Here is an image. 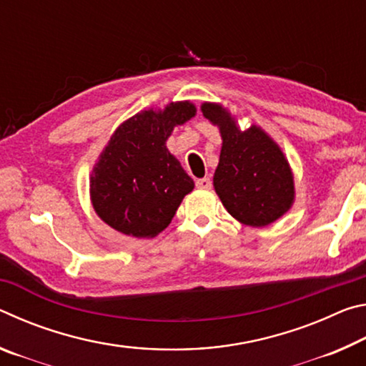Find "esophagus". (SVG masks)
<instances>
[{
    "mask_svg": "<svg viewBox=\"0 0 366 366\" xmlns=\"http://www.w3.org/2000/svg\"><path fill=\"white\" fill-rule=\"evenodd\" d=\"M195 185L198 189H209L212 187V181H209L208 177H202V179H197Z\"/></svg>",
    "mask_w": 366,
    "mask_h": 366,
    "instance_id": "esophagus-1",
    "label": "esophagus"
}]
</instances>
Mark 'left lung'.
I'll return each instance as SVG.
<instances>
[{"mask_svg":"<svg viewBox=\"0 0 366 366\" xmlns=\"http://www.w3.org/2000/svg\"><path fill=\"white\" fill-rule=\"evenodd\" d=\"M202 113L219 127L222 139L213 185L227 213L245 226L263 227L294 203V176L280 145L262 127L240 131L218 103H203Z\"/></svg>","mask_w":366,"mask_h":366,"instance_id":"8db88e82","label":"left lung"}]
</instances>
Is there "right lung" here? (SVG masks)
<instances>
[{"label":"right lung","mask_w":366,"mask_h":366,"mask_svg":"<svg viewBox=\"0 0 366 366\" xmlns=\"http://www.w3.org/2000/svg\"><path fill=\"white\" fill-rule=\"evenodd\" d=\"M195 113L190 102L169 103L129 117L111 135L90 176L92 205L108 226L139 239L169 226L195 184L166 140Z\"/></svg>","instance_id":"add662e5"}]
</instances>
